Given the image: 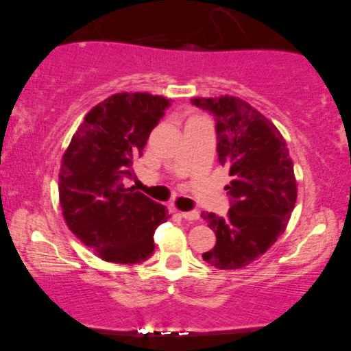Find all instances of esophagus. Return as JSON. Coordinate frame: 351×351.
<instances>
[{"mask_svg":"<svg viewBox=\"0 0 351 351\" xmlns=\"http://www.w3.org/2000/svg\"><path fill=\"white\" fill-rule=\"evenodd\" d=\"M181 217L186 221H197L200 218V213L197 210H190V212H181Z\"/></svg>","mask_w":351,"mask_h":351,"instance_id":"1","label":"esophagus"}]
</instances>
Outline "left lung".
I'll return each mask as SVG.
<instances>
[{"instance_id": "8db88e82", "label": "left lung", "mask_w": 351, "mask_h": 351, "mask_svg": "<svg viewBox=\"0 0 351 351\" xmlns=\"http://www.w3.org/2000/svg\"><path fill=\"white\" fill-rule=\"evenodd\" d=\"M191 104L213 115L218 160L232 178L227 217L202 212L217 234L203 254L208 264L237 269L265 254L283 234L296 202L293 165L276 125L236 96L194 97Z\"/></svg>"}]
</instances>
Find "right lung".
<instances>
[{"label":"right lung","instance_id":"add662e5","mask_svg":"<svg viewBox=\"0 0 351 351\" xmlns=\"http://www.w3.org/2000/svg\"><path fill=\"white\" fill-rule=\"evenodd\" d=\"M167 106L163 96L112 95L84 117L62 157L59 200L66 226L108 263L147 261L156 228L169 218L163 204L123 184Z\"/></svg>","mask_w":351,"mask_h":351}]
</instances>
